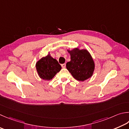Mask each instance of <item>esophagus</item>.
I'll list each match as a JSON object with an SVG mask.
<instances>
[{
  "label": "esophagus",
  "mask_w": 129,
  "mask_h": 129,
  "mask_svg": "<svg viewBox=\"0 0 129 129\" xmlns=\"http://www.w3.org/2000/svg\"><path fill=\"white\" fill-rule=\"evenodd\" d=\"M61 67H62V68H65V67H66V64H61Z\"/></svg>",
  "instance_id": "34e87169"
}]
</instances>
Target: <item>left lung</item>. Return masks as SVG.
Instances as JSON below:
<instances>
[{
	"label": "left lung",
	"instance_id": "8db88e82",
	"mask_svg": "<svg viewBox=\"0 0 129 129\" xmlns=\"http://www.w3.org/2000/svg\"><path fill=\"white\" fill-rule=\"evenodd\" d=\"M68 51L70 54V61L66 67L75 79L84 81L92 76L94 70V62L87 50L78 48Z\"/></svg>",
	"mask_w": 129,
	"mask_h": 129
}]
</instances>
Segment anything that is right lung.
I'll list each match as a JSON object with an SVG mask.
<instances>
[{"instance_id":"add662e5","label":"right lung","mask_w":129,"mask_h":129,"mask_svg":"<svg viewBox=\"0 0 129 129\" xmlns=\"http://www.w3.org/2000/svg\"><path fill=\"white\" fill-rule=\"evenodd\" d=\"M36 70L40 77L44 80H50L61 69L57 60L49 54L41 58L36 64Z\"/></svg>"}]
</instances>
